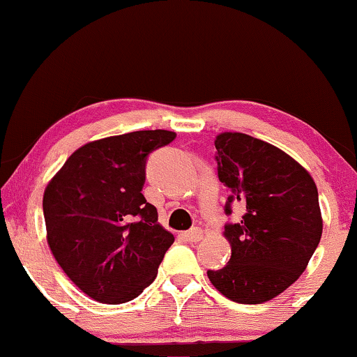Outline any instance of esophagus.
<instances>
[{
    "instance_id": "esophagus-1",
    "label": "esophagus",
    "mask_w": 357,
    "mask_h": 357,
    "mask_svg": "<svg viewBox=\"0 0 357 357\" xmlns=\"http://www.w3.org/2000/svg\"><path fill=\"white\" fill-rule=\"evenodd\" d=\"M183 237L187 238L188 242H199L203 238V232H202V229L193 227V229H190V231L185 232Z\"/></svg>"
}]
</instances>
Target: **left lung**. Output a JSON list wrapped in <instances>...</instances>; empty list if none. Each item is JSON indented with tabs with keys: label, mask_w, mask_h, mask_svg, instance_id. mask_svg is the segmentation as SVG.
I'll use <instances>...</instances> for the list:
<instances>
[{
	"label": "left lung",
	"mask_w": 357,
	"mask_h": 357,
	"mask_svg": "<svg viewBox=\"0 0 357 357\" xmlns=\"http://www.w3.org/2000/svg\"><path fill=\"white\" fill-rule=\"evenodd\" d=\"M214 146L219 180L231 190L224 211L231 216L237 204L245 213L224 226L231 260L208 278L227 299L261 304L286 291L319 247V192L310 174L270 143L221 133Z\"/></svg>",
	"instance_id": "8db88e82"
}]
</instances>
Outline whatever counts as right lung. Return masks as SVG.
<instances>
[{"label": "right lung", "instance_id": "1", "mask_svg": "<svg viewBox=\"0 0 357 357\" xmlns=\"http://www.w3.org/2000/svg\"><path fill=\"white\" fill-rule=\"evenodd\" d=\"M174 139V131L146 130L92 141L47 185L48 245L68 278L97 302L138 297L174 243L141 193L148 155Z\"/></svg>", "mask_w": 357, "mask_h": 357}]
</instances>
